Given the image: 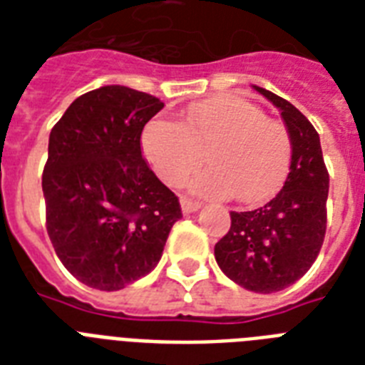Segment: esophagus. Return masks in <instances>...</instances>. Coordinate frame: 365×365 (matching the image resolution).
<instances>
[{
  "label": "esophagus",
  "mask_w": 365,
  "mask_h": 365,
  "mask_svg": "<svg viewBox=\"0 0 365 365\" xmlns=\"http://www.w3.org/2000/svg\"><path fill=\"white\" fill-rule=\"evenodd\" d=\"M200 210V202L193 199H187V197H183L182 199V212L183 214H193V212Z\"/></svg>",
  "instance_id": "1"
}]
</instances>
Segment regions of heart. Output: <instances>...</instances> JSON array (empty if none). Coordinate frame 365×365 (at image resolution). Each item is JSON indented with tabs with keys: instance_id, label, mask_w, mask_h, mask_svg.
Returning a JSON list of instances; mask_svg holds the SVG:
<instances>
[{
	"instance_id": "obj_1",
	"label": "heart",
	"mask_w": 365,
	"mask_h": 365,
	"mask_svg": "<svg viewBox=\"0 0 365 365\" xmlns=\"http://www.w3.org/2000/svg\"><path fill=\"white\" fill-rule=\"evenodd\" d=\"M143 157L166 185H180L205 159L210 168L193 180L208 197L263 205L278 193L292 165V138L282 123L239 96L191 104L180 123L155 117L142 130Z\"/></svg>"
}]
</instances>
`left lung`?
<instances>
[{
    "label": "left lung",
    "mask_w": 365,
    "mask_h": 365,
    "mask_svg": "<svg viewBox=\"0 0 365 365\" xmlns=\"http://www.w3.org/2000/svg\"><path fill=\"white\" fill-rule=\"evenodd\" d=\"M254 88L280 110L294 148L292 165L274 199L257 210L231 212V229L214 255L233 282L255 294H274L297 282L320 254L329 174L311 121L288 100Z\"/></svg>",
    "instance_id": "obj_1"
}]
</instances>
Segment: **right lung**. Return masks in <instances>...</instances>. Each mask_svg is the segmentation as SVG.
<instances>
[{"label": "right lung", "mask_w": 365, "mask_h": 365, "mask_svg": "<svg viewBox=\"0 0 365 365\" xmlns=\"http://www.w3.org/2000/svg\"><path fill=\"white\" fill-rule=\"evenodd\" d=\"M163 108L151 94L108 85L73 100L51 130L41 182L48 239L91 288L115 292L149 274L182 217L140 145Z\"/></svg>", "instance_id": "add662e5"}]
</instances>
